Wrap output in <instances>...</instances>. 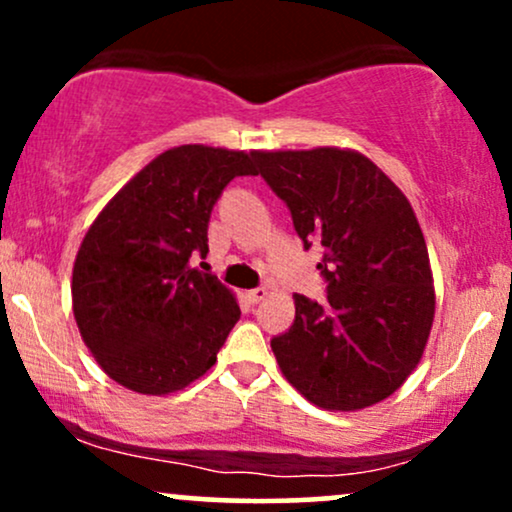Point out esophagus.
<instances>
[{"label": "esophagus", "instance_id": "1", "mask_svg": "<svg viewBox=\"0 0 512 512\" xmlns=\"http://www.w3.org/2000/svg\"><path fill=\"white\" fill-rule=\"evenodd\" d=\"M245 298H248L252 305L260 303V301H264V298H267V289H252V291L245 293Z\"/></svg>", "mask_w": 512, "mask_h": 512}]
</instances>
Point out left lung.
<instances>
[{"label": "left lung", "instance_id": "8db88e82", "mask_svg": "<svg viewBox=\"0 0 512 512\" xmlns=\"http://www.w3.org/2000/svg\"><path fill=\"white\" fill-rule=\"evenodd\" d=\"M257 173L291 209L327 303L296 293V320L272 339L281 373L315 407L383 402L419 366L436 315V286L409 199L361 151L315 146L255 151Z\"/></svg>", "mask_w": 512, "mask_h": 512}]
</instances>
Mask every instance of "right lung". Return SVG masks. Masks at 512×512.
<instances>
[{
    "instance_id": "1",
    "label": "right lung",
    "mask_w": 512,
    "mask_h": 512,
    "mask_svg": "<svg viewBox=\"0 0 512 512\" xmlns=\"http://www.w3.org/2000/svg\"><path fill=\"white\" fill-rule=\"evenodd\" d=\"M255 151L182 144L158 154L105 204L72 272L81 339L108 378L139 395L185 390L216 363L238 322L236 296L207 257L216 199L236 175H257Z\"/></svg>"
}]
</instances>
